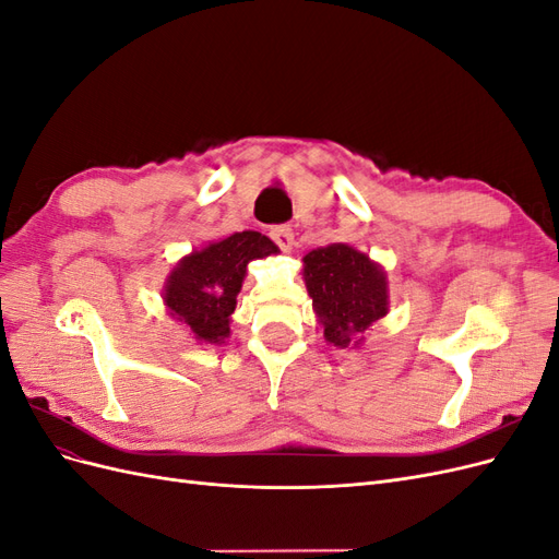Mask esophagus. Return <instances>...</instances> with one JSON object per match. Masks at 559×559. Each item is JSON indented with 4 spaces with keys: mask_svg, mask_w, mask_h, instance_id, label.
Returning a JSON list of instances; mask_svg holds the SVG:
<instances>
[{
    "mask_svg": "<svg viewBox=\"0 0 559 559\" xmlns=\"http://www.w3.org/2000/svg\"><path fill=\"white\" fill-rule=\"evenodd\" d=\"M270 238L275 240V245L282 251H292V247H294V230H292V226H286V224L270 228Z\"/></svg>",
    "mask_w": 559,
    "mask_h": 559,
    "instance_id": "34e87169",
    "label": "esophagus"
}]
</instances>
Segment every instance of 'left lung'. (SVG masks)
Masks as SVG:
<instances>
[{
  "mask_svg": "<svg viewBox=\"0 0 559 559\" xmlns=\"http://www.w3.org/2000/svg\"><path fill=\"white\" fill-rule=\"evenodd\" d=\"M302 280L326 343L335 347L359 345L364 331L389 312L384 270L349 245L312 249L302 259Z\"/></svg>",
  "mask_w": 559,
  "mask_h": 559,
  "instance_id": "1",
  "label": "left lung"
}]
</instances>
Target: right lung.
Wrapping results in <instances>:
<instances>
[{
    "label": "right lung",
    "instance_id": "1",
    "mask_svg": "<svg viewBox=\"0 0 559 559\" xmlns=\"http://www.w3.org/2000/svg\"><path fill=\"white\" fill-rule=\"evenodd\" d=\"M275 242L257 230L233 233L183 257L165 282L163 300L170 314L200 343L222 345L230 335V314L253 259L275 253Z\"/></svg>",
    "mask_w": 559,
    "mask_h": 559
}]
</instances>
